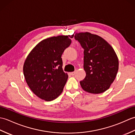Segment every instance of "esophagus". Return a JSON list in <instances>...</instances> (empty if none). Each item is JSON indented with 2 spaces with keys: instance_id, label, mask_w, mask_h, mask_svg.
<instances>
[{
  "instance_id": "34e87169",
  "label": "esophagus",
  "mask_w": 135,
  "mask_h": 135,
  "mask_svg": "<svg viewBox=\"0 0 135 135\" xmlns=\"http://www.w3.org/2000/svg\"><path fill=\"white\" fill-rule=\"evenodd\" d=\"M75 73H76L75 71H74V72H71V73H70V75H72V76H74L75 74Z\"/></svg>"
}]
</instances>
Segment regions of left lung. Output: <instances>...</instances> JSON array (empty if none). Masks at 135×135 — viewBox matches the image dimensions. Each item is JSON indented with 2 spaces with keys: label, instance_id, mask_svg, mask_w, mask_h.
I'll use <instances>...</instances> for the list:
<instances>
[{
  "label": "left lung",
  "instance_id": "obj_1",
  "mask_svg": "<svg viewBox=\"0 0 135 135\" xmlns=\"http://www.w3.org/2000/svg\"><path fill=\"white\" fill-rule=\"evenodd\" d=\"M74 38L84 51L86 76L80 81L87 92L99 94L110 88L118 70V59L111 46L101 37L89 32L76 33Z\"/></svg>",
  "mask_w": 135,
  "mask_h": 135
}]
</instances>
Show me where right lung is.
<instances>
[{
	"label": "right lung",
	"instance_id": "obj_1",
	"mask_svg": "<svg viewBox=\"0 0 135 135\" xmlns=\"http://www.w3.org/2000/svg\"><path fill=\"white\" fill-rule=\"evenodd\" d=\"M68 36L60 35L43 40L25 61L23 72L28 86L35 95L46 101L56 99L67 82L68 76L62 70L61 56L71 44Z\"/></svg>",
	"mask_w": 135,
	"mask_h": 135
}]
</instances>
